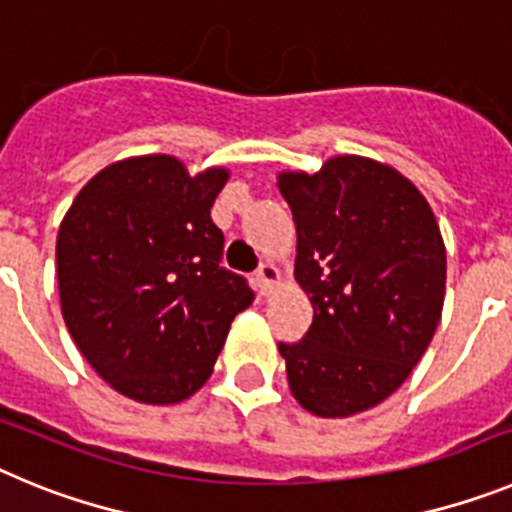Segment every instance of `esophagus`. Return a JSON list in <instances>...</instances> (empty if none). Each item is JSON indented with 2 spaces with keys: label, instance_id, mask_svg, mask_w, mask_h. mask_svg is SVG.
Wrapping results in <instances>:
<instances>
[{
  "label": "esophagus",
  "instance_id": "obj_1",
  "mask_svg": "<svg viewBox=\"0 0 512 512\" xmlns=\"http://www.w3.org/2000/svg\"><path fill=\"white\" fill-rule=\"evenodd\" d=\"M279 279H282V274H279V269L274 264H261L259 271H256V287H259L261 295H271V289L277 287Z\"/></svg>",
  "mask_w": 512,
  "mask_h": 512
}]
</instances>
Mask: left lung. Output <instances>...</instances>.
Instances as JSON below:
<instances>
[{
	"label": "left lung",
	"mask_w": 512,
	"mask_h": 512,
	"mask_svg": "<svg viewBox=\"0 0 512 512\" xmlns=\"http://www.w3.org/2000/svg\"><path fill=\"white\" fill-rule=\"evenodd\" d=\"M277 184L295 217V279L312 302L305 338L279 343L289 390L320 418L364 413L410 377L436 333L441 230L415 184L372 158L336 156Z\"/></svg>",
	"instance_id": "8db88e82"
}]
</instances>
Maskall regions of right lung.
<instances>
[{
  "instance_id": "1",
  "label": "right lung",
  "mask_w": 512,
  "mask_h": 512,
  "mask_svg": "<svg viewBox=\"0 0 512 512\" xmlns=\"http://www.w3.org/2000/svg\"><path fill=\"white\" fill-rule=\"evenodd\" d=\"M228 171L189 174L153 153L110 164L76 194L56 241L61 312L112 390L174 405L210 379L230 323L253 302L223 261L210 207Z\"/></svg>"
}]
</instances>
